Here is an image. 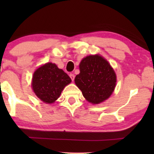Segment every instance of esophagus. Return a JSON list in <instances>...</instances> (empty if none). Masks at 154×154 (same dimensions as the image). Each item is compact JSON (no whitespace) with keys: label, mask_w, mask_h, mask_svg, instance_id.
Here are the masks:
<instances>
[{"label":"esophagus","mask_w":154,"mask_h":154,"mask_svg":"<svg viewBox=\"0 0 154 154\" xmlns=\"http://www.w3.org/2000/svg\"><path fill=\"white\" fill-rule=\"evenodd\" d=\"M69 77H70V78H71V79L72 81H74V79H75V75H74V74H72V73H71V74H69Z\"/></svg>","instance_id":"esophagus-1"}]
</instances>
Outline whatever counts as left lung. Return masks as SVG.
<instances>
[{"mask_svg":"<svg viewBox=\"0 0 154 154\" xmlns=\"http://www.w3.org/2000/svg\"><path fill=\"white\" fill-rule=\"evenodd\" d=\"M80 73L75 77V84L83 96L92 103H100L112 94L116 77L111 65L102 56H88L79 63Z\"/></svg>","mask_w":154,"mask_h":154,"instance_id":"left-lung-1","label":"left lung"}]
</instances>
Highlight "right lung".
<instances>
[{
  "instance_id": "1",
  "label": "right lung",
  "mask_w": 154,
  "mask_h": 154,
  "mask_svg": "<svg viewBox=\"0 0 154 154\" xmlns=\"http://www.w3.org/2000/svg\"><path fill=\"white\" fill-rule=\"evenodd\" d=\"M72 79L55 63H48L35 72L32 86L35 95L47 103L58 99L61 91Z\"/></svg>"
}]
</instances>
